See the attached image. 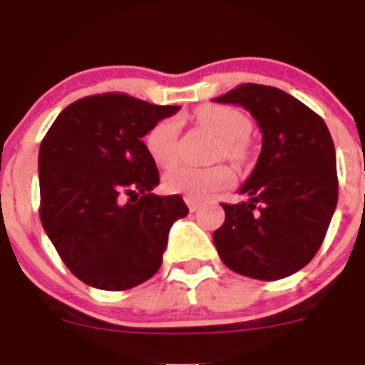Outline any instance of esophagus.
<instances>
[{
  "instance_id": "1",
  "label": "esophagus",
  "mask_w": 365,
  "mask_h": 365,
  "mask_svg": "<svg viewBox=\"0 0 365 365\" xmlns=\"http://www.w3.org/2000/svg\"><path fill=\"white\" fill-rule=\"evenodd\" d=\"M185 203H187V206H189L190 212H196V210L200 208V201L190 200V197H185Z\"/></svg>"
}]
</instances>
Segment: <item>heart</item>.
Returning <instances> with one entry per match:
<instances>
[{"instance_id": "b5f03b06", "label": "heart", "mask_w": 365, "mask_h": 365, "mask_svg": "<svg viewBox=\"0 0 365 365\" xmlns=\"http://www.w3.org/2000/svg\"><path fill=\"white\" fill-rule=\"evenodd\" d=\"M196 118L220 139L217 155L237 162L247 157L251 120L244 113L230 106L210 104L197 109ZM178 120L165 118L152 127L146 135L148 153L160 168H171L178 159ZM235 180L237 176L227 165H213V168L178 165L164 176V187L168 192L182 194L190 200L201 201L215 194L217 190L231 187Z\"/></svg>"}]
</instances>
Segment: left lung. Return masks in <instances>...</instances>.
Returning <instances> with one entry per match:
<instances>
[{"instance_id":"left-lung-1","label":"left lung","mask_w":365,"mask_h":365,"mask_svg":"<svg viewBox=\"0 0 365 365\" xmlns=\"http://www.w3.org/2000/svg\"><path fill=\"white\" fill-rule=\"evenodd\" d=\"M237 104L257 121L263 145L240 194L222 205L213 231L220 259L237 274L277 281L304 268L322 247L337 205L336 148L325 121L274 86L240 84L215 98Z\"/></svg>"}]
</instances>
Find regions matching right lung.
I'll list each match as a JSON object with an SVG mask.
<instances>
[{"instance_id":"obj_1","label":"right lung","mask_w":365,"mask_h":365,"mask_svg":"<svg viewBox=\"0 0 365 365\" xmlns=\"http://www.w3.org/2000/svg\"><path fill=\"white\" fill-rule=\"evenodd\" d=\"M178 106L125 93L67 106L38 152L40 220L67 268L88 286L123 292L157 274L182 196H157L159 169L143 138Z\"/></svg>"}]
</instances>
